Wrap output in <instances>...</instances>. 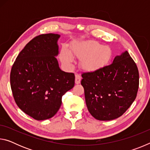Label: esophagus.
<instances>
[{
	"label": "esophagus",
	"mask_w": 150,
	"mask_h": 150,
	"mask_svg": "<svg viewBox=\"0 0 150 150\" xmlns=\"http://www.w3.org/2000/svg\"><path fill=\"white\" fill-rule=\"evenodd\" d=\"M81 81V77L79 74L75 75V83L76 84H79Z\"/></svg>",
	"instance_id": "34e87169"
}]
</instances>
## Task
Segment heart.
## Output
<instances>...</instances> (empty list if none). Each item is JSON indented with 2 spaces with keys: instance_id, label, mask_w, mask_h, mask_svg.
I'll list each match as a JSON object with an SVG mask.
<instances>
[{
  "instance_id": "heart-1",
  "label": "heart",
  "mask_w": 150,
  "mask_h": 150,
  "mask_svg": "<svg viewBox=\"0 0 150 150\" xmlns=\"http://www.w3.org/2000/svg\"><path fill=\"white\" fill-rule=\"evenodd\" d=\"M100 47V45L96 44H78L73 47V50L77 57H84L82 65L85 69L95 70L106 64L111 56L110 50L108 47L103 46L98 49ZM61 58L65 63H70L73 60V55L66 48L62 50Z\"/></svg>"
}]
</instances>
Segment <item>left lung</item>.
<instances>
[{
    "label": "left lung",
    "instance_id": "1",
    "mask_svg": "<svg viewBox=\"0 0 150 150\" xmlns=\"http://www.w3.org/2000/svg\"><path fill=\"white\" fill-rule=\"evenodd\" d=\"M81 76L86 105L96 120L120 117L136 99L139 72L127 51L116 56L110 65Z\"/></svg>",
    "mask_w": 150,
    "mask_h": 150
}]
</instances>
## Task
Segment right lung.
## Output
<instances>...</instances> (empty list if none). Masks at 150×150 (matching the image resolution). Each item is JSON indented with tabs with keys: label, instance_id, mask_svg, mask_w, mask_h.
<instances>
[{
	"label": "right lung",
	"instance_id": "obj_1",
	"mask_svg": "<svg viewBox=\"0 0 150 150\" xmlns=\"http://www.w3.org/2000/svg\"><path fill=\"white\" fill-rule=\"evenodd\" d=\"M60 35H38L26 45L12 67L11 86L15 102L35 120L54 116L62 105V96L74 87L75 75L60 69Z\"/></svg>",
	"mask_w": 150,
	"mask_h": 150
}]
</instances>
